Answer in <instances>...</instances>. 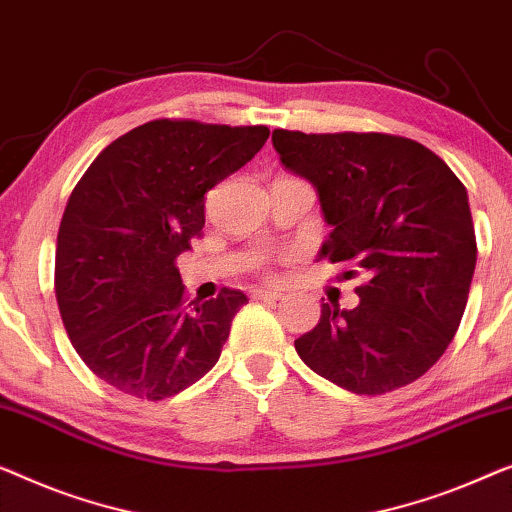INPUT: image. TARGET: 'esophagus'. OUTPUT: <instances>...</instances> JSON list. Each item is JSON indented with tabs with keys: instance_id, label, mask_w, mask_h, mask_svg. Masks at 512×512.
<instances>
[{
	"instance_id": "esophagus-1",
	"label": "esophagus",
	"mask_w": 512,
	"mask_h": 512,
	"mask_svg": "<svg viewBox=\"0 0 512 512\" xmlns=\"http://www.w3.org/2000/svg\"><path fill=\"white\" fill-rule=\"evenodd\" d=\"M251 295H254L256 300H272V302H277V300L284 298V293L277 291V288H256V291L251 293Z\"/></svg>"
}]
</instances>
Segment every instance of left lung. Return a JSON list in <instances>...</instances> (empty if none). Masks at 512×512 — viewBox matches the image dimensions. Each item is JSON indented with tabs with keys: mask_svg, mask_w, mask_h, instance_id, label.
Listing matches in <instances>:
<instances>
[{
	"mask_svg": "<svg viewBox=\"0 0 512 512\" xmlns=\"http://www.w3.org/2000/svg\"><path fill=\"white\" fill-rule=\"evenodd\" d=\"M272 145L316 189L332 226L318 256L365 277L358 305H321L295 351L358 395L420 379L453 342L476 270L464 184L425 145L385 133L274 129Z\"/></svg>",
	"mask_w": 512,
	"mask_h": 512,
	"instance_id": "8db88e82",
	"label": "left lung"
}]
</instances>
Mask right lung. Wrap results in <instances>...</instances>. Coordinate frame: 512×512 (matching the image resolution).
Masks as SVG:
<instances>
[{"instance_id": "obj_1", "label": "right lung", "mask_w": 512, "mask_h": 512, "mask_svg": "<svg viewBox=\"0 0 512 512\" xmlns=\"http://www.w3.org/2000/svg\"><path fill=\"white\" fill-rule=\"evenodd\" d=\"M268 127L154 120L110 143L80 177L57 233L66 335L124 395L173 397L217 365L247 295L184 298L175 258L205 226V194L240 170Z\"/></svg>"}]
</instances>
